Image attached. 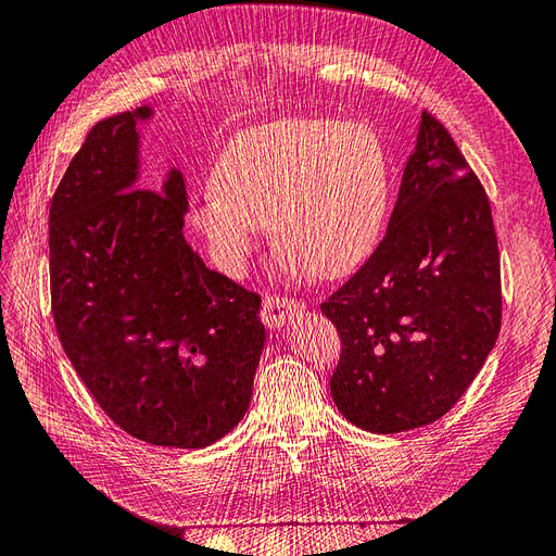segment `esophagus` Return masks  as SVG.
I'll use <instances>...</instances> for the list:
<instances>
[{"label": "esophagus", "mask_w": 556, "mask_h": 556, "mask_svg": "<svg viewBox=\"0 0 556 556\" xmlns=\"http://www.w3.org/2000/svg\"><path fill=\"white\" fill-rule=\"evenodd\" d=\"M301 311H304V304L296 299H288L280 294H266L260 317L266 327L280 329L285 323H288V319H292V315H296Z\"/></svg>", "instance_id": "34e87169"}]
</instances>
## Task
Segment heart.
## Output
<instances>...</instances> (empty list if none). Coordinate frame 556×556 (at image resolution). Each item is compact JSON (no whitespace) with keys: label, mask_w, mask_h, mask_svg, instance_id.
Listing matches in <instances>:
<instances>
[{"label":"heart","mask_w":556,"mask_h":556,"mask_svg":"<svg viewBox=\"0 0 556 556\" xmlns=\"http://www.w3.org/2000/svg\"><path fill=\"white\" fill-rule=\"evenodd\" d=\"M194 225L215 264L239 274L274 229L280 257L311 278L345 276L374 250L390 201V160L364 125L323 117L248 129L225 150Z\"/></svg>","instance_id":"heart-1"}]
</instances>
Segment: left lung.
<instances>
[{"instance_id":"1","label":"left lung","mask_w":556,"mask_h":556,"mask_svg":"<svg viewBox=\"0 0 556 556\" xmlns=\"http://www.w3.org/2000/svg\"><path fill=\"white\" fill-rule=\"evenodd\" d=\"M501 304L490 197L425 111L382 241L319 304L341 336L333 403L374 433L435 422L492 352Z\"/></svg>"}]
</instances>
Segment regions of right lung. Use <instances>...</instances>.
I'll return each instance as SVG.
<instances>
[{
	"mask_svg": "<svg viewBox=\"0 0 556 556\" xmlns=\"http://www.w3.org/2000/svg\"><path fill=\"white\" fill-rule=\"evenodd\" d=\"M97 123L50 201L60 343L113 422L162 447H206L241 422L264 348L260 294L211 271L182 237L188 192L137 188V121Z\"/></svg>",
	"mask_w": 556,
	"mask_h": 556,
	"instance_id": "right-lung-1",
	"label": "right lung"
}]
</instances>
